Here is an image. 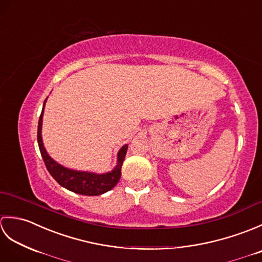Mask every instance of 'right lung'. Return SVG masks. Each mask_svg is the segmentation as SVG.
<instances>
[{"label": "right lung", "mask_w": 262, "mask_h": 262, "mask_svg": "<svg viewBox=\"0 0 262 262\" xmlns=\"http://www.w3.org/2000/svg\"><path fill=\"white\" fill-rule=\"evenodd\" d=\"M47 100V99H46ZM46 100L42 105L41 115L39 117L38 122V133L37 140L39 149H40L41 157L43 162H45L46 168L49 173L56 180L60 186L68 189L70 191L75 193L84 194V196H99L111 190L119 181L121 176V165L124 162L128 145L122 146L118 154H117V165L115 168L105 172V173H94V172L88 171H79L69 169L66 166L59 164L56 161L53 160L49 154L47 153L45 146L42 143L41 136V127H42V116H43V108H45Z\"/></svg>", "instance_id": "1"}]
</instances>
